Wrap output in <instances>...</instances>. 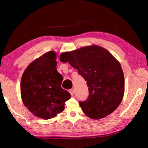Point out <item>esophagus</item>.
Instances as JSON below:
<instances>
[{
  "instance_id": "obj_1",
  "label": "esophagus",
  "mask_w": 148,
  "mask_h": 148,
  "mask_svg": "<svg viewBox=\"0 0 148 148\" xmlns=\"http://www.w3.org/2000/svg\"><path fill=\"white\" fill-rule=\"evenodd\" d=\"M69 93H71V95L72 96V95H74V89H71V90H69Z\"/></svg>"
}]
</instances>
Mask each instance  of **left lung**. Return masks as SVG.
<instances>
[{
  "label": "left lung",
  "mask_w": 148,
  "mask_h": 148,
  "mask_svg": "<svg viewBox=\"0 0 148 148\" xmlns=\"http://www.w3.org/2000/svg\"><path fill=\"white\" fill-rule=\"evenodd\" d=\"M68 62L87 81L88 98L80 102L88 117L100 119L114 111L125 92V79L121 66L111 53L101 46H84L60 56Z\"/></svg>",
  "instance_id": "left-lung-1"
}]
</instances>
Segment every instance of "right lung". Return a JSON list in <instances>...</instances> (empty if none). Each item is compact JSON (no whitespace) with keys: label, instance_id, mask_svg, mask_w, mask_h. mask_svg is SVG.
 Here are the masks:
<instances>
[{"label":"right lung","instance_id":"1","mask_svg":"<svg viewBox=\"0 0 148 148\" xmlns=\"http://www.w3.org/2000/svg\"><path fill=\"white\" fill-rule=\"evenodd\" d=\"M56 53L51 51L34 60L21 79V97L25 106L44 119L62 112L65 102L71 99V94L61 87L63 77L56 69Z\"/></svg>","mask_w":148,"mask_h":148}]
</instances>
